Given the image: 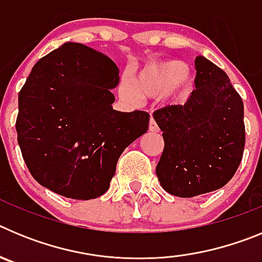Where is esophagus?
Listing matches in <instances>:
<instances>
[{
	"instance_id": "esophagus-1",
	"label": "esophagus",
	"mask_w": 262,
	"mask_h": 262,
	"mask_svg": "<svg viewBox=\"0 0 262 262\" xmlns=\"http://www.w3.org/2000/svg\"><path fill=\"white\" fill-rule=\"evenodd\" d=\"M148 128H149V131H152V133H157V131H159V126H157L156 120L154 119V117L149 118V124H148Z\"/></svg>"
}]
</instances>
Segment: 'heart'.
Here are the masks:
<instances>
[{
  "label": "heart",
  "instance_id": "obj_1",
  "mask_svg": "<svg viewBox=\"0 0 262 262\" xmlns=\"http://www.w3.org/2000/svg\"><path fill=\"white\" fill-rule=\"evenodd\" d=\"M190 82L186 64L178 60H168L143 69L134 78V84L129 78H120L118 94L126 102L136 103L140 97L156 98L168 93L173 102H180L186 96Z\"/></svg>",
  "mask_w": 262,
  "mask_h": 262
}]
</instances>
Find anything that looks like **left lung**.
<instances>
[{"label": "left lung", "mask_w": 262, "mask_h": 262, "mask_svg": "<svg viewBox=\"0 0 262 262\" xmlns=\"http://www.w3.org/2000/svg\"><path fill=\"white\" fill-rule=\"evenodd\" d=\"M194 66L195 90L186 103L154 113L164 138L157 178L164 190L181 198L223 187L245 145L244 105L227 73L203 56Z\"/></svg>", "instance_id": "8db88e82"}]
</instances>
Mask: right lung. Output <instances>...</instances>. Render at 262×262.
<instances>
[{"mask_svg":"<svg viewBox=\"0 0 262 262\" xmlns=\"http://www.w3.org/2000/svg\"><path fill=\"white\" fill-rule=\"evenodd\" d=\"M119 69L103 53L67 43L41 57L18 96L22 157L40 185L67 198L102 195L122 152L147 133L149 114L113 108Z\"/></svg>","mask_w":262,"mask_h":262,"instance_id":"right-lung-1","label":"right lung"}]
</instances>
